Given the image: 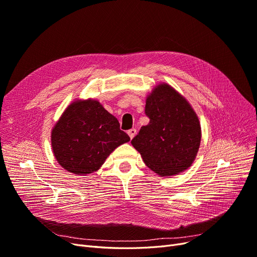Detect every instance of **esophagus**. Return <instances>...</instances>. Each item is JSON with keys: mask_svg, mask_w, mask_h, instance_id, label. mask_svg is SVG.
<instances>
[{"mask_svg": "<svg viewBox=\"0 0 257 257\" xmlns=\"http://www.w3.org/2000/svg\"><path fill=\"white\" fill-rule=\"evenodd\" d=\"M127 133H128V136L130 137V139H133L134 137H136V134H137V129L136 128H132L130 130H128Z\"/></svg>", "mask_w": 257, "mask_h": 257, "instance_id": "1", "label": "esophagus"}]
</instances>
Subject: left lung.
<instances>
[{"instance_id": "8db88e82", "label": "left lung", "mask_w": 257, "mask_h": 257, "mask_svg": "<svg viewBox=\"0 0 257 257\" xmlns=\"http://www.w3.org/2000/svg\"><path fill=\"white\" fill-rule=\"evenodd\" d=\"M145 113L149 124L131 141L145 164L160 176L191 167L199 150L201 127L188 102L170 85L160 84L147 98Z\"/></svg>"}]
</instances>
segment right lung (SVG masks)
<instances>
[{"label": "right lung", "mask_w": 257, "mask_h": 257, "mask_svg": "<svg viewBox=\"0 0 257 257\" xmlns=\"http://www.w3.org/2000/svg\"><path fill=\"white\" fill-rule=\"evenodd\" d=\"M52 148L58 164L76 175L97 171L115 148L130 141L116 117L94 100L76 101L52 130Z\"/></svg>", "instance_id": "obj_1"}]
</instances>
